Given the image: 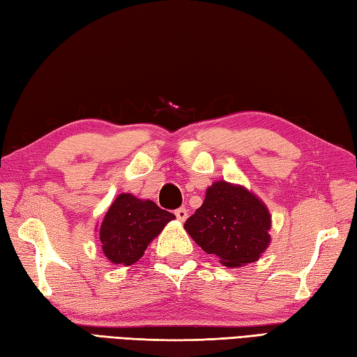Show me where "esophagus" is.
I'll return each instance as SVG.
<instances>
[{"mask_svg": "<svg viewBox=\"0 0 357 357\" xmlns=\"http://www.w3.org/2000/svg\"><path fill=\"white\" fill-rule=\"evenodd\" d=\"M174 215H176V218L179 221H185L188 218V211L184 207H181V208H178V211H174Z\"/></svg>", "mask_w": 357, "mask_h": 357, "instance_id": "1", "label": "esophagus"}]
</instances>
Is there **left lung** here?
<instances>
[{"label": "left lung", "mask_w": 357, "mask_h": 357, "mask_svg": "<svg viewBox=\"0 0 357 357\" xmlns=\"http://www.w3.org/2000/svg\"><path fill=\"white\" fill-rule=\"evenodd\" d=\"M271 213L266 204L240 184L216 181L206 190L202 206L184 229L204 252L227 268L258 261L271 243Z\"/></svg>", "instance_id": "8db88e82"}]
</instances>
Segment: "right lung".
Segmentation results:
<instances>
[{
    "label": "right lung",
    "instance_id": "1",
    "mask_svg": "<svg viewBox=\"0 0 357 357\" xmlns=\"http://www.w3.org/2000/svg\"><path fill=\"white\" fill-rule=\"evenodd\" d=\"M172 220L174 215L162 211L156 202L121 193L105 213L99 229L105 257L113 264L131 266Z\"/></svg>",
    "mask_w": 357,
    "mask_h": 357
}]
</instances>
